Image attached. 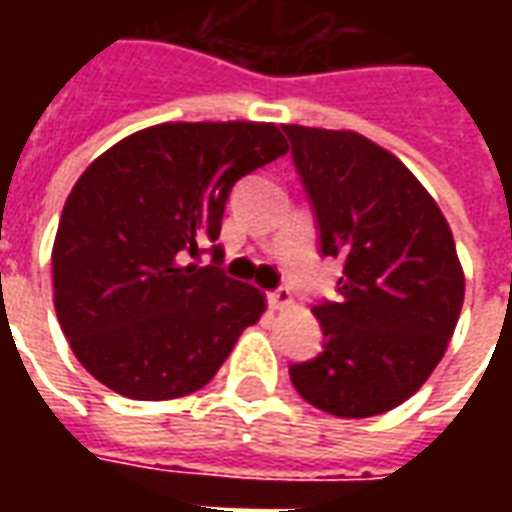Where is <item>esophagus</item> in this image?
<instances>
[{
    "label": "esophagus",
    "instance_id": "34e87169",
    "mask_svg": "<svg viewBox=\"0 0 512 512\" xmlns=\"http://www.w3.org/2000/svg\"><path fill=\"white\" fill-rule=\"evenodd\" d=\"M268 304H271V310H285L293 304V296H290L288 288H277L268 293Z\"/></svg>",
    "mask_w": 512,
    "mask_h": 512
}]
</instances>
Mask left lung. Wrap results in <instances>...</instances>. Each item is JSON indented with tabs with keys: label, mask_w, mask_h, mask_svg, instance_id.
I'll list each match as a JSON object with an SVG mask.
<instances>
[{
	"label": "left lung",
	"mask_w": 512,
	"mask_h": 512,
	"mask_svg": "<svg viewBox=\"0 0 512 512\" xmlns=\"http://www.w3.org/2000/svg\"><path fill=\"white\" fill-rule=\"evenodd\" d=\"M321 255L343 260L337 301L312 307L323 351L290 365L307 403L362 419L428 381L463 307V268L439 205L403 161L356 131L282 126Z\"/></svg>",
	"instance_id": "1"
}]
</instances>
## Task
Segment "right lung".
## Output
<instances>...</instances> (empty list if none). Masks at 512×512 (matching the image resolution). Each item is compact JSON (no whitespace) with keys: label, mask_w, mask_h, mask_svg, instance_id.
<instances>
[{"label":"right lung","mask_w":512,"mask_h":512,"mask_svg":"<svg viewBox=\"0 0 512 512\" xmlns=\"http://www.w3.org/2000/svg\"><path fill=\"white\" fill-rule=\"evenodd\" d=\"M288 153L274 123H161L95 158L51 249L54 310L84 370L131 400L191 395L216 376L263 293L186 263L216 241L238 180Z\"/></svg>","instance_id":"1"}]
</instances>
